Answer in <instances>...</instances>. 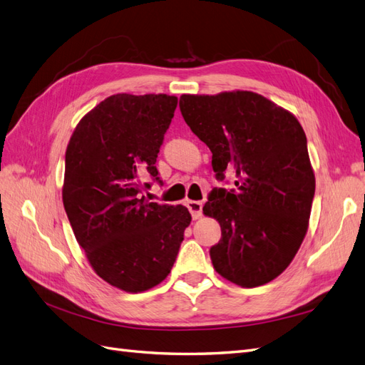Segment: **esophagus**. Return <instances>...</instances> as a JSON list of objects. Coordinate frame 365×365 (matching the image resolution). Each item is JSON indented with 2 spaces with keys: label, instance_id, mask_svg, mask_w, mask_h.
Returning a JSON list of instances; mask_svg holds the SVG:
<instances>
[{
  "label": "esophagus",
  "instance_id": "esophagus-1",
  "mask_svg": "<svg viewBox=\"0 0 365 365\" xmlns=\"http://www.w3.org/2000/svg\"><path fill=\"white\" fill-rule=\"evenodd\" d=\"M187 208H189V212L192 213L193 219L201 217V215H202V202H200V201H189V202H187Z\"/></svg>",
  "mask_w": 365,
  "mask_h": 365
}]
</instances>
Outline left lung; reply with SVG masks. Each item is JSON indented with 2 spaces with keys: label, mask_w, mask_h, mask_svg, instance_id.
Masks as SVG:
<instances>
[{
  "label": "left lung",
  "mask_w": 365,
  "mask_h": 365,
  "mask_svg": "<svg viewBox=\"0 0 365 365\" xmlns=\"http://www.w3.org/2000/svg\"><path fill=\"white\" fill-rule=\"evenodd\" d=\"M180 109L212 150L216 180L236 176L235 189L215 187L202 208L222 231L210 248L215 269L244 288L274 280L302 245L315 195L302 125L251 91L184 94Z\"/></svg>",
  "instance_id": "1"
}]
</instances>
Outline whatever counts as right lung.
Masks as SVG:
<instances>
[{"label": "right lung", "instance_id": "add662e5", "mask_svg": "<svg viewBox=\"0 0 365 365\" xmlns=\"http://www.w3.org/2000/svg\"><path fill=\"white\" fill-rule=\"evenodd\" d=\"M178 98L115 94L76 126L65 153L63 207L98 277L126 292L168 277L192 216L184 205L141 196L163 184L157 157Z\"/></svg>", "mask_w": 365, "mask_h": 365}]
</instances>
